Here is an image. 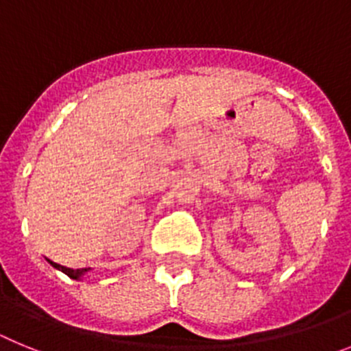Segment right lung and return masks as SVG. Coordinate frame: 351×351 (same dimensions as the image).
Here are the masks:
<instances>
[{
  "label": "right lung",
  "instance_id": "obj_1",
  "mask_svg": "<svg viewBox=\"0 0 351 351\" xmlns=\"http://www.w3.org/2000/svg\"><path fill=\"white\" fill-rule=\"evenodd\" d=\"M49 263H51L52 267L60 269V271H63L64 274L70 276L71 280H80V278H82V276L89 271V269H70V267H64V265H60V263L52 262V260H49Z\"/></svg>",
  "mask_w": 351,
  "mask_h": 351
}]
</instances>
